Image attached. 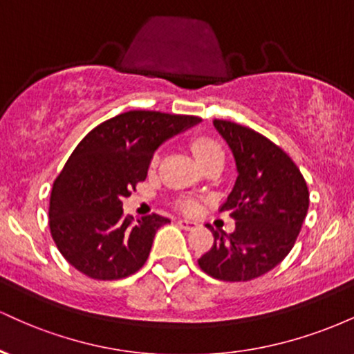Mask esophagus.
<instances>
[{
  "mask_svg": "<svg viewBox=\"0 0 354 354\" xmlns=\"http://www.w3.org/2000/svg\"><path fill=\"white\" fill-rule=\"evenodd\" d=\"M178 225L181 226L183 230H186V231H189V230H194L196 228V223L194 221H189V219H178Z\"/></svg>",
  "mask_w": 354,
  "mask_h": 354,
  "instance_id": "esophagus-1",
  "label": "esophagus"
}]
</instances>
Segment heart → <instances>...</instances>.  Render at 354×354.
Masks as SVG:
<instances>
[{"mask_svg": "<svg viewBox=\"0 0 354 354\" xmlns=\"http://www.w3.org/2000/svg\"><path fill=\"white\" fill-rule=\"evenodd\" d=\"M191 149H193L194 158L198 160V163H206L209 160H225V153H223L221 145L218 143L216 140L209 136H200L194 138L193 143H191ZM158 158H154L153 165H156ZM186 209H194L193 203H186L185 205Z\"/></svg>", "mask_w": 354, "mask_h": 354, "instance_id": "b5f03b06", "label": "heart"}]
</instances>
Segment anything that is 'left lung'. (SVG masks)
<instances>
[{"mask_svg":"<svg viewBox=\"0 0 354 354\" xmlns=\"http://www.w3.org/2000/svg\"><path fill=\"white\" fill-rule=\"evenodd\" d=\"M213 124L236 161V183L219 208L228 211L236 228L225 236L206 225L214 243L198 265L214 279L250 281L278 266L295 246L310 193L298 166L273 141L233 121Z\"/></svg>","mask_w":354,"mask_h":354,"instance_id":"left-lung-1","label":"left lung"}]
</instances>
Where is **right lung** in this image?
I'll return each mask as SVG.
<instances>
[{
	"instance_id": "obj_1",
	"label": "right lung",
	"mask_w": 354,
	"mask_h": 354,
	"mask_svg": "<svg viewBox=\"0 0 354 354\" xmlns=\"http://www.w3.org/2000/svg\"><path fill=\"white\" fill-rule=\"evenodd\" d=\"M201 118L160 111L121 113L93 128L53 183L50 231L59 253L88 278L113 281L136 273L168 218L123 214V200L146 180L163 141Z\"/></svg>"
}]
</instances>
